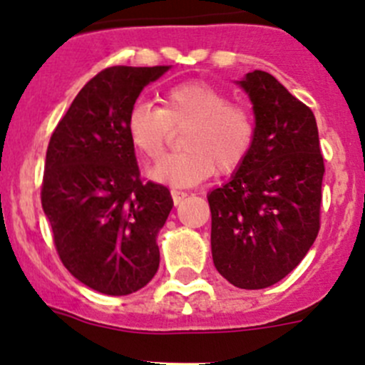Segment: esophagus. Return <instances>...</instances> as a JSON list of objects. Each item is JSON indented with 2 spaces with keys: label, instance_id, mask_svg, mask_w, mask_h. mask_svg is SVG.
I'll return each mask as SVG.
<instances>
[{
  "label": "esophagus",
  "instance_id": "esophagus-1",
  "mask_svg": "<svg viewBox=\"0 0 365 365\" xmlns=\"http://www.w3.org/2000/svg\"><path fill=\"white\" fill-rule=\"evenodd\" d=\"M171 196H173V201H175V205H180L183 200L187 197V192H182V190H171Z\"/></svg>",
  "mask_w": 365,
  "mask_h": 365
}]
</instances>
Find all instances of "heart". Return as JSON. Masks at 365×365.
<instances>
[{
  "instance_id": "b5f03b06",
  "label": "heart",
  "mask_w": 365,
  "mask_h": 365,
  "mask_svg": "<svg viewBox=\"0 0 365 365\" xmlns=\"http://www.w3.org/2000/svg\"><path fill=\"white\" fill-rule=\"evenodd\" d=\"M162 108L138 101L127 114V134L145 159L164 155L173 132L182 130L183 152L157 162L150 178L192 187L217 171L233 173L251 153L256 121L251 109L230 102L226 91L205 81H187L162 93Z\"/></svg>"
}]
</instances>
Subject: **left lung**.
I'll use <instances>...</instances> for the list:
<instances>
[{
	"label": "left lung",
	"instance_id": "left-lung-1",
	"mask_svg": "<svg viewBox=\"0 0 365 365\" xmlns=\"http://www.w3.org/2000/svg\"><path fill=\"white\" fill-rule=\"evenodd\" d=\"M252 102L256 139L226 185L208 194L217 272L263 289L304 259L319 231L325 164L311 109L263 70L238 81Z\"/></svg>",
	"mask_w": 365,
	"mask_h": 365
}]
</instances>
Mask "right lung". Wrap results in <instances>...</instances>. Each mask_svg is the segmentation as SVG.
<instances>
[{
  "instance_id": "add662e5",
  "label": "right lung",
  "mask_w": 365,
  "mask_h": 365,
  "mask_svg": "<svg viewBox=\"0 0 365 365\" xmlns=\"http://www.w3.org/2000/svg\"><path fill=\"white\" fill-rule=\"evenodd\" d=\"M171 67H109L77 93L51 135L42 208L65 268L113 297L145 288L159 270L157 235L173 208L168 187L143 183L127 114Z\"/></svg>"
}]
</instances>
